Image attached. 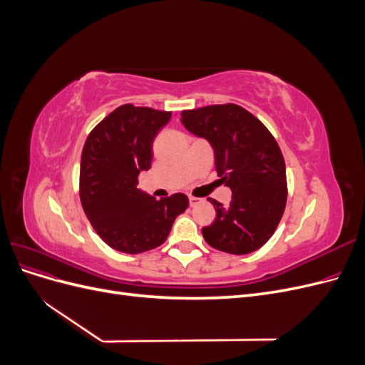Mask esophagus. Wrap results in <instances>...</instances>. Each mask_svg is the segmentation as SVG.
<instances>
[{
  "mask_svg": "<svg viewBox=\"0 0 365 365\" xmlns=\"http://www.w3.org/2000/svg\"><path fill=\"white\" fill-rule=\"evenodd\" d=\"M189 202H190V207H195V205H197V204L201 202V200H200V197H196V196H190L189 197Z\"/></svg>",
  "mask_w": 365,
  "mask_h": 365,
  "instance_id": "1",
  "label": "esophagus"
}]
</instances>
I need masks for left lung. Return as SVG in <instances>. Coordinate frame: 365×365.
I'll list each match as a JSON object with an SVG mask.
<instances>
[{"mask_svg": "<svg viewBox=\"0 0 365 365\" xmlns=\"http://www.w3.org/2000/svg\"><path fill=\"white\" fill-rule=\"evenodd\" d=\"M181 121L192 134L208 140L217 176L233 193L227 207L210 200L216 219L202 228L205 242L236 256L259 250L274 235L288 200L277 141L257 117L235 103L187 109Z\"/></svg>", "mask_w": 365, "mask_h": 365, "instance_id": "8db88e82", "label": "left lung"}]
</instances>
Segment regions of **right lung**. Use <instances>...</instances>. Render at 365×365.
<instances>
[{
	"label": "right lung",
	"instance_id": "add662e5",
	"mask_svg": "<svg viewBox=\"0 0 365 365\" xmlns=\"http://www.w3.org/2000/svg\"><path fill=\"white\" fill-rule=\"evenodd\" d=\"M172 113L121 105L88 135L82 150L79 196L83 212L106 245L140 254L164 244L173 220L189 207L184 193L155 200L137 189L149 170L152 145Z\"/></svg>",
	"mask_w": 365,
	"mask_h": 365
}]
</instances>
